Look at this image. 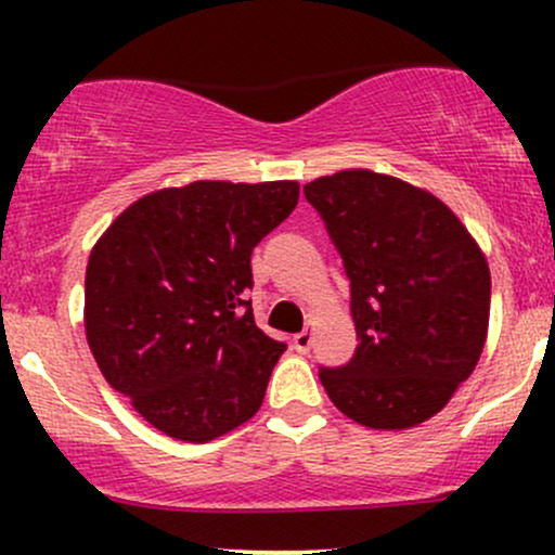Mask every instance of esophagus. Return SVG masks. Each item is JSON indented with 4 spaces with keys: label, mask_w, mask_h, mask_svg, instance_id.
I'll use <instances>...</instances> for the list:
<instances>
[{
    "label": "esophagus",
    "mask_w": 555,
    "mask_h": 555,
    "mask_svg": "<svg viewBox=\"0 0 555 555\" xmlns=\"http://www.w3.org/2000/svg\"><path fill=\"white\" fill-rule=\"evenodd\" d=\"M313 347V326H305V331L295 334V349L299 354H308Z\"/></svg>",
    "instance_id": "34e87169"
}]
</instances>
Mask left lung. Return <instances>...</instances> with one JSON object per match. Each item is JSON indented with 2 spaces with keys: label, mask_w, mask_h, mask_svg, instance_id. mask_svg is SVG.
<instances>
[{
  "label": "left lung",
  "mask_w": 555,
  "mask_h": 555,
  "mask_svg": "<svg viewBox=\"0 0 555 555\" xmlns=\"http://www.w3.org/2000/svg\"><path fill=\"white\" fill-rule=\"evenodd\" d=\"M352 282L358 349L321 371L334 406L406 430L449 404L488 339L490 269L460 216L428 190L371 169L305 184Z\"/></svg>",
  "instance_id": "8db88e82"
}]
</instances>
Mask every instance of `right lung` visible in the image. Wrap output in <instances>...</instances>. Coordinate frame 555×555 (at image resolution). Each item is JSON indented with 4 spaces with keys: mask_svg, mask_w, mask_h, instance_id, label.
I'll use <instances>...</instances> for the list:
<instances>
[{
    "mask_svg": "<svg viewBox=\"0 0 555 555\" xmlns=\"http://www.w3.org/2000/svg\"><path fill=\"white\" fill-rule=\"evenodd\" d=\"M299 184L197 180L138 197L95 240L86 339L106 384L156 430L206 443L263 404L284 344L256 326L250 256Z\"/></svg>",
    "mask_w": 555,
    "mask_h": 555,
    "instance_id": "add662e5",
    "label": "right lung"
}]
</instances>
